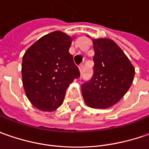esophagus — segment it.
<instances>
[{
	"label": "esophagus",
	"instance_id": "obj_1",
	"mask_svg": "<svg viewBox=\"0 0 149 149\" xmlns=\"http://www.w3.org/2000/svg\"><path fill=\"white\" fill-rule=\"evenodd\" d=\"M79 71L80 73H83V70H84V64H80L79 65Z\"/></svg>",
	"mask_w": 149,
	"mask_h": 149
}]
</instances>
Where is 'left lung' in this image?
I'll list each match as a JSON object with an SVG mask.
<instances>
[{
  "label": "left lung",
  "mask_w": 149,
  "mask_h": 149,
  "mask_svg": "<svg viewBox=\"0 0 149 149\" xmlns=\"http://www.w3.org/2000/svg\"><path fill=\"white\" fill-rule=\"evenodd\" d=\"M93 74L82 84V94L88 106L108 108L117 103L126 93L134 76V68L114 41L93 39Z\"/></svg>",
  "instance_id": "8db88e82"
}]
</instances>
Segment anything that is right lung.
I'll return each instance as SVG.
<instances>
[{
  "mask_svg": "<svg viewBox=\"0 0 149 149\" xmlns=\"http://www.w3.org/2000/svg\"><path fill=\"white\" fill-rule=\"evenodd\" d=\"M72 38L61 31L45 35L25 52L22 80L29 100L38 109L52 111L63 103L79 68L69 52Z\"/></svg>",
  "mask_w": 149,
  "mask_h": 149,
  "instance_id": "1",
  "label": "right lung"
}]
</instances>
